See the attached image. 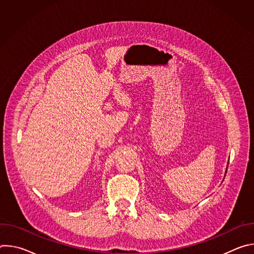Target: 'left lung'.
<instances>
[{
	"instance_id": "1",
	"label": "left lung",
	"mask_w": 254,
	"mask_h": 254,
	"mask_svg": "<svg viewBox=\"0 0 254 254\" xmlns=\"http://www.w3.org/2000/svg\"><path fill=\"white\" fill-rule=\"evenodd\" d=\"M226 172H227V168H226Z\"/></svg>"
}]
</instances>
